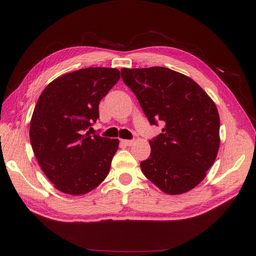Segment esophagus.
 <instances>
[{
	"mask_svg": "<svg viewBox=\"0 0 256 256\" xmlns=\"http://www.w3.org/2000/svg\"><path fill=\"white\" fill-rule=\"evenodd\" d=\"M122 143L127 145V146H131L134 144V140H122Z\"/></svg>",
	"mask_w": 256,
	"mask_h": 256,
	"instance_id": "esophagus-1",
	"label": "esophagus"
}]
</instances>
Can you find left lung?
Masks as SVG:
<instances>
[{
  "instance_id": "8db88e82",
  "label": "left lung",
  "mask_w": 256,
  "mask_h": 256,
  "mask_svg": "<svg viewBox=\"0 0 256 256\" xmlns=\"http://www.w3.org/2000/svg\"><path fill=\"white\" fill-rule=\"evenodd\" d=\"M152 125L164 122L141 162L146 178L170 196L196 188L214 164L220 146V118L214 100L189 76L166 67L122 68Z\"/></svg>"
}]
</instances>
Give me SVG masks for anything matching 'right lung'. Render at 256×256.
Segmentation results:
<instances>
[{
    "instance_id": "obj_1",
    "label": "right lung",
    "mask_w": 256,
    "mask_h": 256,
    "mask_svg": "<svg viewBox=\"0 0 256 256\" xmlns=\"http://www.w3.org/2000/svg\"><path fill=\"white\" fill-rule=\"evenodd\" d=\"M120 78L115 68H83L53 80L38 98L30 145L44 175L65 194H86L109 174L118 138L86 130L99 118L100 100Z\"/></svg>"
}]
</instances>
